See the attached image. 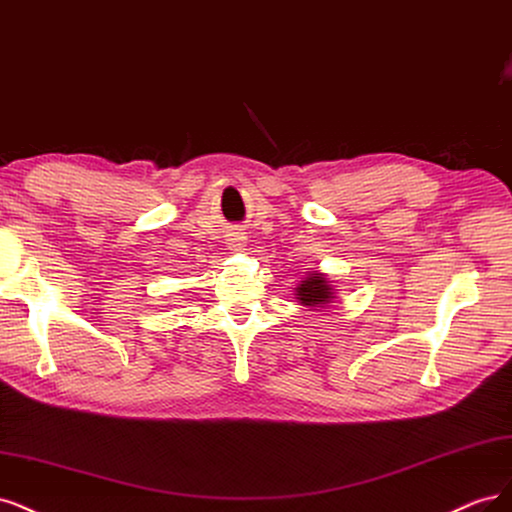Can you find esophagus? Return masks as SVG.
<instances>
[{
  "mask_svg": "<svg viewBox=\"0 0 512 512\" xmlns=\"http://www.w3.org/2000/svg\"><path fill=\"white\" fill-rule=\"evenodd\" d=\"M229 244H232V249H234V251H240V246L244 244V236H242V234H236V236L232 238V242H229Z\"/></svg>",
  "mask_w": 512,
  "mask_h": 512,
  "instance_id": "1",
  "label": "esophagus"
}]
</instances>
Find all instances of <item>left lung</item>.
<instances>
[{
  "instance_id": "8db88e82",
  "label": "left lung",
  "mask_w": 512,
  "mask_h": 512,
  "mask_svg": "<svg viewBox=\"0 0 512 512\" xmlns=\"http://www.w3.org/2000/svg\"><path fill=\"white\" fill-rule=\"evenodd\" d=\"M295 300L310 310H321L336 300V289L325 272L306 274L295 287Z\"/></svg>"
}]
</instances>
